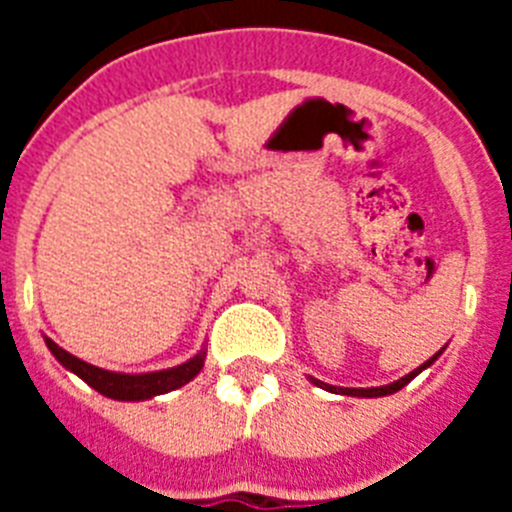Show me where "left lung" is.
Segmentation results:
<instances>
[{
	"mask_svg": "<svg viewBox=\"0 0 512 512\" xmlns=\"http://www.w3.org/2000/svg\"><path fill=\"white\" fill-rule=\"evenodd\" d=\"M438 354H441V351H438ZM438 354H436V356H431V359L425 361L423 366H418V369H415V372L405 374V377L397 379V382H392V384H384V387H369V390H356V387H333V384L318 382V379H312V384H318V387H325V390H328V392H336V395H351V397H384V395H392V392L402 390V387H405V384H408L410 379H415V377H418L420 372H423L425 366H431L433 361L438 359Z\"/></svg>",
	"mask_w": 512,
	"mask_h": 512,
	"instance_id": "obj_1",
	"label": "left lung"
}]
</instances>
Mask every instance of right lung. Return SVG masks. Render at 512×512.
I'll return each instance as SVG.
<instances>
[{
  "label": "right lung",
  "instance_id": "1",
  "mask_svg": "<svg viewBox=\"0 0 512 512\" xmlns=\"http://www.w3.org/2000/svg\"><path fill=\"white\" fill-rule=\"evenodd\" d=\"M45 346L51 348V354L61 361L69 372H74L76 377H81L89 387L99 392L104 397H112V400H148V397L164 395V392L176 390L187 384L189 379H194L200 374V369L205 366V351L189 359L187 364L174 366V369H164V372H151V374H117L107 372V369H99V366L87 364V361L76 359L69 351H63L58 343H53L51 338H45Z\"/></svg>",
  "mask_w": 512,
  "mask_h": 512
}]
</instances>
